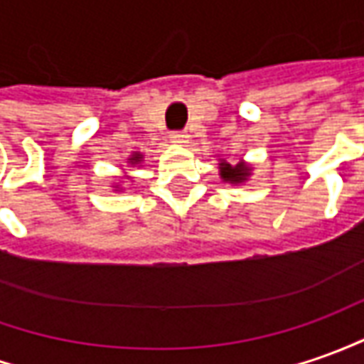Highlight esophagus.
Returning <instances> with one entry per match:
<instances>
[{"mask_svg": "<svg viewBox=\"0 0 364 364\" xmlns=\"http://www.w3.org/2000/svg\"><path fill=\"white\" fill-rule=\"evenodd\" d=\"M171 141L173 143H179V145H183V143H187V141H189V135H187L185 131H173Z\"/></svg>", "mask_w": 364, "mask_h": 364, "instance_id": "esophagus-1", "label": "esophagus"}]
</instances>
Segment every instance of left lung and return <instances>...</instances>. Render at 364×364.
Segmentation results:
<instances>
[{
    "label": "left lung",
    "mask_w": 364,
    "mask_h": 364,
    "mask_svg": "<svg viewBox=\"0 0 364 364\" xmlns=\"http://www.w3.org/2000/svg\"><path fill=\"white\" fill-rule=\"evenodd\" d=\"M247 175H249V169L245 165H235V167H231L229 163H221V177H223L225 181L241 183L245 181Z\"/></svg>",
    "instance_id": "obj_1"
}]
</instances>
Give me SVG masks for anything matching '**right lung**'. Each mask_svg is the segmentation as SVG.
<instances>
[{
  "mask_svg": "<svg viewBox=\"0 0 364 364\" xmlns=\"http://www.w3.org/2000/svg\"><path fill=\"white\" fill-rule=\"evenodd\" d=\"M141 157H133V161H139Z\"/></svg>",
  "mask_w": 364,
  "mask_h": 364,
  "instance_id": "obj_1",
  "label": "right lung"
}]
</instances>
